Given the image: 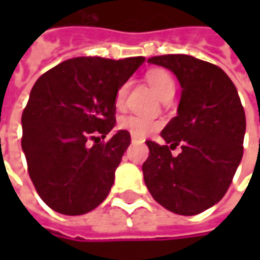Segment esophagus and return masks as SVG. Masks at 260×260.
<instances>
[{"mask_svg":"<svg viewBox=\"0 0 260 260\" xmlns=\"http://www.w3.org/2000/svg\"><path fill=\"white\" fill-rule=\"evenodd\" d=\"M132 142H134V143H135V142H141V139H138V138L134 136V138H132Z\"/></svg>","mask_w":260,"mask_h":260,"instance_id":"1","label":"esophagus"}]
</instances>
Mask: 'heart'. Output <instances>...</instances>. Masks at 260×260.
<instances>
[{
  "mask_svg": "<svg viewBox=\"0 0 260 260\" xmlns=\"http://www.w3.org/2000/svg\"><path fill=\"white\" fill-rule=\"evenodd\" d=\"M146 79L150 87L154 90V93L161 100H164L170 94H174V79L167 71H164V69H152L150 72H147ZM128 90H129V83L125 82V83L119 86V89L115 93V106L118 108L124 106ZM119 126L122 129L128 131L131 135L135 136V138H145V136L156 132L160 128V122L152 118H147V117H142V115H126V117L121 118Z\"/></svg>",
  "mask_w": 260,
  "mask_h": 260,
  "instance_id": "heart-1",
  "label": "heart"
}]
</instances>
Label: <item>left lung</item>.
I'll return each mask as SVG.
<instances>
[{
    "mask_svg": "<svg viewBox=\"0 0 260 260\" xmlns=\"http://www.w3.org/2000/svg\"><path fill=\"white\" fill-rule=\"evenodd\" d=\"M181 85L177 117L161 131L167 145L146 141L143 178L154 201L167 210L193 216L225 195L242 158L245 113L223 69L185 54L152 57ZM178 144L183 152L173 156Z\"/></svg>",
    "mask_w": 260,
    "mask_h": 260,
    "instance_id": "1",
    "label": "left lung"
}]
</instances>
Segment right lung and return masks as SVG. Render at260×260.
Wrapping results in <instances>:
<instances>
[{"label":"right lung","instance_id":"obj_1","mask_svg":"<svg viewBox=\"0 0 260 260\" xmlns=\"http://www.w3.org/2000/svg\"><path fill=\"white\" fill-rule=\"evenodd\" d=\"M145 62V57L108 59L76 57L43 74L31 87L22 114V150L30 180L44 203L79 216L102 203L131 143L115 126V93Z\"/></svg>","mask_w":260,"mask_h":260}]
</instances>
